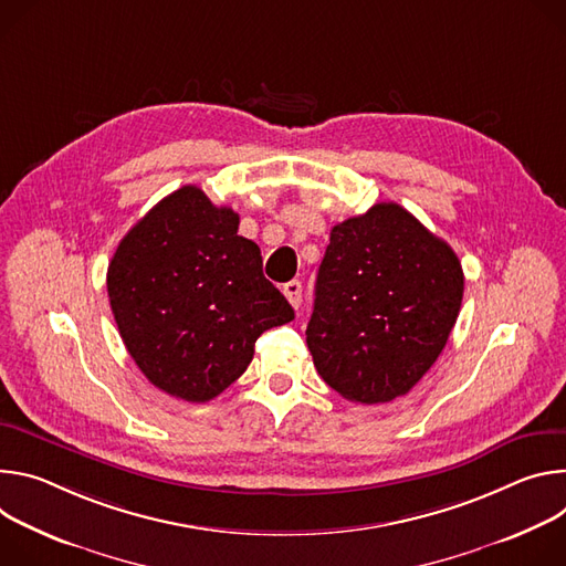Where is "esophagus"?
Returning a JSON list of instances; mask_svg holds the SVG:
<instances>
[{"instance_id":"1","label":"esophagus","mask_w":566,"mask_h":566,"mask_svg":"<svg viewBox=\"0 0 566 566\" xmlns=\"http://www.w3.org/2000/svg\"><path fill=\"white\" fill-rule=\"evenodd\" d=\"M281 292L285 294V298L290 301L292 307H298V305H301V281H287V283H283Z\"/></svg>"}]
</instances>
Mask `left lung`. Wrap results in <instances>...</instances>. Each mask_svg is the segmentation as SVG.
Returning <instances> with one entry per match:
<instances>
[{"instance_id":"8db88e82","label":"left lung","mask_w":566,"mask_h":566,"mask_svg":"<svg viewBox=\"0 0 566 566\" xmlns=\"http://www.w3.org/2000/svg\"><path fill=\"white\" fill-rule=\"evenodd\" d=\"M463 298L454 249L396 202L331 229L305 342L319 375L359 405L409 394L443 353Z\"/></svg>"}]
</instances>
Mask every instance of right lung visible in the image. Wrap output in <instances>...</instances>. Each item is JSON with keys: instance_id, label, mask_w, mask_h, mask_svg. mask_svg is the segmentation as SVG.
<instances>
[{"instance_id": "1", "label": "right lung", "mask_w": 566, "mask_h": 566, "mask_svg": "<svg viewBox=\"0 0 566 566\" xmlns=\"http://www.w3.org/2000/svg\"><path fill=\"white\" fill-rule=\"evenodd\" d=\"M238 224L233 209L181 186L123 235L107 268L125 348L157 389L186 402L220 396L247 370L256 339L294 319Z\"/></svg>"}]
</instances>
